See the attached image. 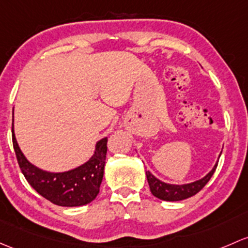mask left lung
<instances>
[{
  "instance_id": "left-lung-1",
  "label": "left lung",
  "mask_w": 248,
  "mask_h": 248,
  "mask_svg": "<svg viewBox=\"0 0 248 248\" xmlns=\"http://www.w3.org/2000/svg\"><path fill=\"white\" fill-rule=\"evenodd\" d=\"M218 163V161H217ZM217 163L214 166L213 170L209 172L205 177L196 182H192L189 184H183V186H174V184H168L164 182L159 181L155 178L150 171H146V177H147L148 186H150V190L152 192L153 196L158 197L159 200L163 201H182L189 199V197L194 196L197 192L204 187L205 184L210 181L214 172L216 170Z\"/></svg>"
}]
</instances>
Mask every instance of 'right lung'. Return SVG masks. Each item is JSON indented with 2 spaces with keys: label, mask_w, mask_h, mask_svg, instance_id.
Wrapping results in <instances>:
<instances>
[{
  "label": "right lung",
  "mask_w": 248,
  "mask_h": 248,
  "mask_svg": "<svg viewBox=\"0 0 248 248\" xmlns=\"http://www.w3.org/2000/svg\"><path fill=\"white\" fill-rule=\"evenodd\" d=\"M12 134L21 172L39 195L61 207H79L96 199L103 178L107 138L96 144L95 155L87 163L74 170L53 173L40 170L26 159L15 139L14 124L12 126Z\"/></svg>",
  "instance_id": "obj_1"
}]
</instances>
